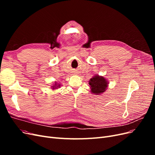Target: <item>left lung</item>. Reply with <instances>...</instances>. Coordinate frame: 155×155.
<instances>
[{"mask_svg":"<svg viewBox=\"0 0 155 155\" xmlns=\"http://www.w3.org/2000/svg\"><path fill=\"white\" fill-rule=\"evenodd\" d=\"M89 85H91V92L96 95L104 92L107 87L108 82L106 79L100 76H94L89 81Z\"/></svg>","mask_w":155,"mask_h":155,"instance_id":"left-lung-1","label":"left lung"}]
</instances>
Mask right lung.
Segmentation results:
<instances>
[{
  "label": "right lung",
  "mask_w": 155,
  "mask_h": 155,
  "mask_svg": "<svg viewBox=\"0 0 155 155\" xmlns=\"http://www.w3.org/2000/svg\"><path fill=\"white\" fill-rule=\"evenodd\" d=\"M59 86H60V85H58V84H57V83H56V82H55V85H53V86H52V87H52V88H53L54 89V88H58V87H59Z\"/></svg>",
  "instance_id": "1"
}]
</instances>
